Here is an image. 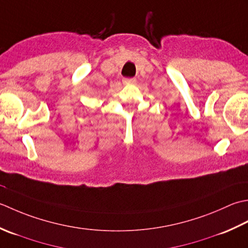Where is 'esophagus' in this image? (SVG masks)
I'll use <instances>...</instances> for the list:
<instances>
[{"mask_svg":"<svg viewBox=\"0 0 248 248\" xmlns=\"http://www.w3.org/2000/svg\"><path fill=\"white\" fill-rule=\"evenodd\" d=\"M136 79L135 78H124L123 79V83L125 84H130V83H135Z\"/></svg>","mask_w":248,"mask_h":248,"instance_id":"1","label":"esophagus"}]
</instances>
